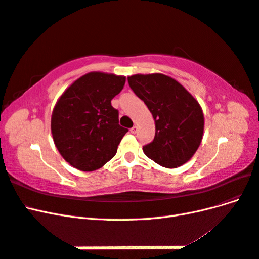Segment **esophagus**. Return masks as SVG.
<instances>
[{
    "mask_svg": "<svg viewBox=\"0 0 259 259\" xmlns=\"http://www.w3.org/2000/svg\"><path fill=\"white\" fill-rule=\"evenodd\" d=\"M137 131H138V126H136V125H134V126H133V127L131 128V133H132V134H136Z\"/></svg>",
    "mask_w": 259,
    "mask_h": 259,
    "instance_id": "obj_1",
    "label": "esophagus"
}]
</instances>
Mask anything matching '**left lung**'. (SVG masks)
<instances>
[{
    "label": "left lung",
    "instance_id": "left-lung-1",
    "mask_svg": "<svg viewBox=\"0 0 259 259\" xmlns=\"http://www.w3.org/2000/svg\"><path fill=\"white\" fill-rule=\"evenodd\" d=\"M127 81L155 122V136L143 147L145 154L163 167L182 166L202 142L204 115L201 106L182 84L165 74H135Z\"/></svg>",
    "mask_w": 259,
    "mask_h": 259
}]
</instances>
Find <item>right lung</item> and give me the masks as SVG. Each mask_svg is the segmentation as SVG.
Masks as SVG:
<instances>
[{"label":"right lung","mask_w":259,"mask_h":259,"mask_svg":"<svg viewBox=\"0 0 259 259\" xmlns=\"http://www.w3.org/2000/svg\"><path fill=\"white\" fill-rule=\"evenodd\" d=\"M125 80L112 73H86L57 100L52 113V135L70 165L92 171L115 155L128 130L119 124V111L111 100L123 90Z\"/></svg>","instance_id":"right-lung-1"}]
</instances>
